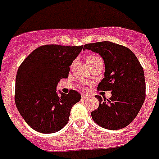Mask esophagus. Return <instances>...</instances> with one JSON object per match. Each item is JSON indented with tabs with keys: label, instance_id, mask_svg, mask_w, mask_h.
Here are the masks:
<instances>
[{
	"label": "esophagus",
	"instance_id": "1",
	"mask_svg": "<svg viewBox=\"0 0 159 159\" xmlns=\"http://www.w3.org/2000/svg\"><path fill=\"white\" fill-rule=\"evenodd\" d=\"M89 98V95L87 94H82V99H86V98Z\"/></svg>",
	"mask_w": 159,
	"mask_h": 159
}]
</instances>
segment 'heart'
<instances>
[{
    "mask_svg": "<svg viewBox=\"0 0 159 159\" xmlns=\"http://www.w3.org/2000/svg\"><path fill=\"white\" fill-rule=\"evenodd\" d=\"M97 57H96V56H89V57H87V59H86V61H92V60L95 59V58H97Z\"/></svg>",
    "mask_w": 159,
    "mask_h": 159,
    "instance_id": "heart-1",
    "label": "heart"
}]
</instances>
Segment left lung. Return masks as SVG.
I'll return each instance as SVG.
<instances>
[{"label": "left lung", "mask_w": 159, "mask_h": 159, "mask_svg": "<svg viewBox=\"0 0 159 159\" xmlns=\"http://www.w3.org/2000/svg\"><path fill=\"white\" fill-rule=\"evenodd\" d=\"M86 49L98 53L104 61V77L97 89L111 91L107 101L95 96L99 106L91 112L93 120L111 130L126 127L136 118L145 98V75L139 61L130 49L109 41L87 43Z\"/></svg>", "instance_id": "8db88e82"}]
</instances>
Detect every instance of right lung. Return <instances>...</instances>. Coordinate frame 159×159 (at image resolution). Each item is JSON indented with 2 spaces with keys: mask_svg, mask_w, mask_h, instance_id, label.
<instances>
[{
  "mask_svg": "<svg viewBox=\"0 0 159 159\" xmlns=\"http://www.w3.org/2000/svg\"><path fill=\"white\" fill-rule=\"evenodd\" d=\"M83 46L48 44L39 47L21 64L15 82V104L29 126L41 133L58 132L67 125L72 107L81 94L71 90L57 92L61 78H67L69 66Z\"/></svg>",
  "mask_w": 159,
  "mask_h": 159,
  "instance_id": "1",
  "label": "right lung"
}]
</instances>
